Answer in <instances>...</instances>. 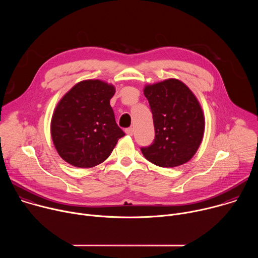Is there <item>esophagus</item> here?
<instances>
[{
    "label": "esophagus",
    "instance_id": "obj_1",
    "mask_svg": "<svg viewBox=\"0 0 258 258\" xmlns=\"http://www.w3.org/2000/svg\"><path fill=\"white\" fill-rule=\"evenodd\" d=\"M125 134L128 135V136H133V134H134V128H133V127L126 128V130H125Z\"/></svg>",
    "mask_w": 258,
    "mask_h": 258
}]
</instances>
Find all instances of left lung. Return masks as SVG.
<instances>
[{
  "mask_svg": "<svg viewBox=\"0 0 258 258\" xmlns=\"http://www.w3.org/2000/svg\"><path fill=\"white\" fill-rule=\"evenodd\" d=\"M144 95L150 104L155 130L153 144L141 149L144 157L160 167H175L191 160L205 130L196 96L176 79L146 85Z\"/></svg>",
  "mask_w": 258,
  "mask_h": 258,
  "instance_id": "8db88e82",
  "label": "left lung"
}]
</instances>
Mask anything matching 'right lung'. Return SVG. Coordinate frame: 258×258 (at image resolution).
Returning a JSON list of instances; mask_svg holds the SVG:
<instances>
[{
    "label": "right lung",
    "mask_w": 258,
    "mask_h": 258,
    "mask_svg": "<svg viewBox=\"0 0 258 258\" xmlns=\"http://www.w3.org/2000/svg\"><path fill=\"white\" fill-rule=\"evenodd\" d=\"M114 94L111 84L86 80L73 86L58 102L51 119V136L64 161L90 168L112 153L124 136L110 106Z\"/></svg>",
    "instance_id": "add662e5"
}]
</instances>
